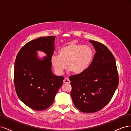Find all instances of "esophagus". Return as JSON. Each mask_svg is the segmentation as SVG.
I'll list each match as a JSON object with an SVG mask.
<instances>
[{"label": "esophagus", "mask_w": 131, "mask_h": 131, "mask_svg": "<svg viewBox=\"0 0 131 131\" xmlns=\"http://www.w3.org/2000/svg\"><path fill=\"white\" fill-rule=\"evenodd\" d=\"M63 82H64V84H70V81L69 80V79L68 78H66L64 79V80H63Z\"/></svg>", "instance_id": "obj_1"}]
</instances>
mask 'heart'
<instances>
[{"label": "heart", "mask_w": 131, "mask_h": 131, "mask_svg": "<svg viewBox=\"0 0 131 131\" xmlns=\"http://www.w3.org/2000/svg\"><path fill=\"white\" fill-rule=\"evenodd\" d=\"M93 52L88 45L70 43L58 50V56H52L51 63L57 74L63 73L67 64L74 74H80L88 68L92 60Z\"/></svg>", "instance_id": "obj_1"}]
</instances>
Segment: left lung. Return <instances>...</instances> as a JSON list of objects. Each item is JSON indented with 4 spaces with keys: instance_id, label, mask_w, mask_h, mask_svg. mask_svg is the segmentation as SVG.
Returning a JSON list of instances; mask_svg holds the SVG:
<instances>
[{
    "instance_id": "1",
    "label": "left lung",
    "mask_w": 131,
    "mask_h": 131,
    "mask_svg": "<svg viewBox=\"0 0 131 131\" xmlns=\"http://www.w3.org/2000/svg\"><path fill=\"white\" fill-rule=\"evenodd\" d=\"M96 52L84 72L70 76V95L76 108L82 112H98L108 104L118 85L116 61L103 43L90 40Z\"/></svg>"
}]
</instances>
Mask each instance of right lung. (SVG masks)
Segmentation results:
<instances>
[{"instance_id": "right-lung-1", "label": "right lung", "mask_w": 131, "mask_h": 131, "mask_svg": "<svg viewBox=\"0 0 131 131\" xmlns=\"http://www.w3.org/2000/svg\"><path fill=\"white\" fill-rule=\"evenodd\" d=\"M55 38L40 37L27 42L19 51L15 62L16 92L23 103L33 110L50 107L63 84L64 77L54 75L51 71ZM37 50L44 52L47 56L39 59Z\"/></svg>"}]
</instances>
